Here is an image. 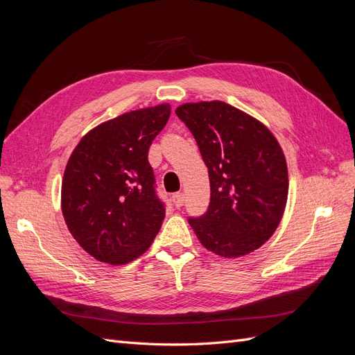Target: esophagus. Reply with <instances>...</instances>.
<instances>
[{
	"mask_svg": "<svg viewBox=\"0 0 355 355\" xmlns=\"http://www.w3.org/2000/svg\"><path fill=\"white\" fill-rule=\"evenodd\" d=\"M184 202H185V197L182 192H178V194L173 196V204L176 206V209H180L182 206H184Z\"/></svg>",
	"mask_w": 355,
	"mask_h": 355,
	"instance_id": "obj_1",
	"label": "esophagus"
}]
</instances>
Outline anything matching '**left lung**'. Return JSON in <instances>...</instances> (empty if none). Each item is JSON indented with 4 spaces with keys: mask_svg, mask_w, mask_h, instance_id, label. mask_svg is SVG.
Instances as JSON below:
<instances>
[{
    "mask_svg": "<svg viewBox=\"0 0 355 355\" xmlns=\"http://www.w3.org/2000/svg\"><path fill=\"white\" fill-rule=\"evenodd\" d=\"M209 168L210 204L189 219L200 243L222 257L245 256L272 237L284 214L288 173L283 149L262 121L222 101L179 105Z\"/></svg>",
    "mask_w": 355,
    "mask_h": 355,
    "instance_id": "1",
    "label": "left lung"
}]
</instances>
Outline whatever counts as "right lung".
I'll list each match as a JSON object with an SVG mask.
<instances>
[{
  "instance_id": "add662e5",
  "label": "right lung",
  "mask_w": 355,
  "mask_h": 355,
  "mask_svg": "<svg viewBox=\"0 0 355 355\" xmlns=\"http://www.w3.org/2000/svg\"><path fill=\"white\" fill-rule=\"evenodd\" d=\"M171 106L118 115L85 133L62 179V214L72 237L96 261L124 265L151 247L166 210L154 191L148 151Z\"/></svg>"
}]
</instances>
